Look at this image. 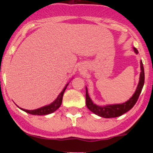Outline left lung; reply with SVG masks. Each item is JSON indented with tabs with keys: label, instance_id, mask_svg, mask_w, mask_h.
<instances>
[{
	"label": "left lung",
	"instance_id": "1",
	"mask_svg": "<svg viewBox=\"0 0 153 153\" xmlns=\"http://www.w3.org/2000/svg\"><path fill=\"white\" fill-rule=\"evenodd\" d=\"M136 53H138V51L136 48H133ZM140 67H141V73H140V82L138 84L137 89L136 92L133 94L132 97L129 100L122 104H115V105H109L106 106H99L96 104L93 103L90 100V97L88 95V91L86 87V106L90 109V111L95 113L96 115H98L100 117H103V118H113V117H118L120 116H122L125 113L130 110L136 102H137L139 97L141 93L143 90V85H144V81H145V74H144V68H143V62H140Z\"/></svg>",
	"mask_w": 153,
	"mask_h": 153
}]
</instances>
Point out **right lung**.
<instances>
[{
    "label": "right lung",
    "mask_w": 153,
    "mask_h": 153,
    "mask_svg": "<svg viewBox=\"0 0 153 153\" xmlns=\"http://www.w3.org/2000/svg\"><path fill=\"white\" fill-rule=\"evenodd\" d=\"M67 86H68V84L66 85V86L64 87L63 91L60 93V95L58 96L57 98L56 99V100L53 101L52 103L48 105V106H44V107L39 108V109H33V110H27V109H21L26 112V113H30V114H32V115H47V114H50V113H53V112L56 111V109L60 107V105H61L63 93H64V91L65 90H66V88H67Z\"/></svg>",
    "instance_id": "1"
}]
</instances>
